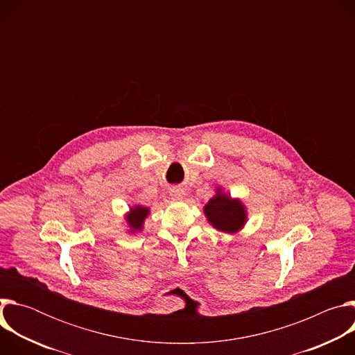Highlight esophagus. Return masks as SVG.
<instances>
[{"mask_svg": "<svg viewBox=\"0 0 355 355\" xmlns=\"http://www.w3.org/2000/svg\"><path fill=\"white\" fill-rule=\"evenodd\" d=\"M184 195H185V191L182 188L175 187V188H171V191H170V196L173 199H182Z\"/></svg>", "mask_w": 355, "mask_h": 355, "instance_id": "34e87169", "label": "esophagus"}]
</instances>
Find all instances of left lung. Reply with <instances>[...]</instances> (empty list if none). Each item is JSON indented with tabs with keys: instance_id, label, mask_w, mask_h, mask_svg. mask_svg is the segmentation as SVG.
Instances as JSON below:
<instances>
[{
	"instance_id": "left-lung-1",
	"label": "left lung",
	"mask_w": 355,
	"mask_h": 355,
	"mask_svg": "<svg viewBox=\"0 0 355 355\" xmlns=\"http://www.w3.org/2000/svg\"><path fill=\"white\" fill-rule=\"evenodd\" d=\"M204 212L208 222L215 229L230 234L239 232L247 220V212L241 202L232 199L227 193H223L220 188H218L216 195L208 200Z\"/></svg>"
}]
</instances>
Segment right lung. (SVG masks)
I'll list each match as a JSON object with an SVG mask.
<instances>
[{"label":"right lung","mask_w":355,"mask_h":355,"mask_svg":"<svg viewBox=\"0 0 355 355\" xmlns=\"http://www.w3.org/2000/svg\"><path fill=\"white\" fill-rule=\"evenodd\" d=\"M148 208H144V207H140V205H136L133 208H130L129 214L126 215V222L129 223V227L132 233L135 232H140L143 229V223H144V219L148 216Z\"/></svg>","instance_id":"add662e5"}]
</instances>
